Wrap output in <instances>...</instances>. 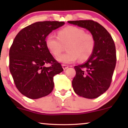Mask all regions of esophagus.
<instances>
[{
  "instance_id": "esophagus-1",
  "label": "esophagus",
  "mask_w": 128,
  "mask_h": 128,
  "mask_svg": "<svg viewBox=\"0 0 128 128\" xmlns=\"http://www.w3.org/2000/svg\"><path fill=\"white\" fill-rule=\"evenodd\" d=\"M62 68H63V69H64V70H65V69H68V68H69V66L66 65V64H62Z\"/></svg>"
}]
</instances>
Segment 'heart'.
<instances>
[{
	"mask_svg": "<svg viewBox=\"0 0 128 128\" xmlns=\"http://www.w3.org/2000/svg\"><path fill=\"white\" fill-rule=\"evenodd\" d=\"M66 44L68 51L58 56L56 59L62 64H70L78 58L81 61L87 60L93 53L96 41L92 34H86L83 29L75 26L60 30L58 36L50 33L45 38L46 48L54 56L59 55Z\"/></svg>",
	"mask_w": 128,
	"mask_h": 128,
	"instance_id": "heart-1",
	"label": "heart"
}]
</instances>
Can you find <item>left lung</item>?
Listing matches in <instances>:
<instances>
[{
    "label": "left lung",
    "instance_id": "1",
    "mask_svg": "<svg viewBox=\"0 0 128 128\" xmlns=\"http://www.w3.org/2000/svg\"><path fill=\"white\" fill-rule=\"evenodd\" d=\"M90 31L96 41L93 53L84 64L75 66L76 76L72 80L74 92L86 98H96L111 84L116 62L114 40L105 28L92 20L69 21Z\"/></svg>",
    "mask_w": 128,
    "mask_h": 128
}]
</instances>
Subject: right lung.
I'll list each match as a JSON object with an SVG mask.
<instances>
[{"mask_svg": "<svg viewBox=\"0 0 128 128\" xmlns=\"http://www.w3.org/2000/svg\"><path fill=\"white\" fill-rule=\"evenodd\" d=\"M62 22H36L22 29L16 36L9 51V69L14 82L22 95L37 99L50 94L54 76L64 70L45 45V38ZM50 63L51 66L45 65Z\"/></svg>", "mask_w": 128, "mask_h": 128, "instance_id": "obj_1", "label": "right lung"}]
</instances>
